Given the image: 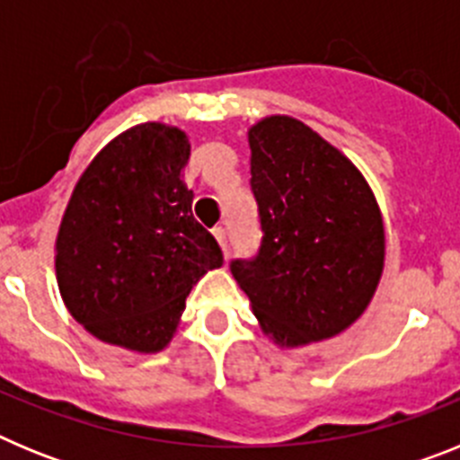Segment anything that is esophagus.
Here are the masks:
<instances>
[{
    "label": "esophagus",
    "mask_w": 460,
    "mask_h": 460,
    "mask_svg": "<svg viewBox=\"0 0 460 460\" xmlns=\"http://www.w3.org/2000/svg\"><path fill=\"white\" fill-rule=\"evenodd\" d=\"M214 237H217V242L221 243V249H223V253H226V258H227V233H226V227H214Z\"/></svg>",
    "instance_id": "esophagus-1"
}]
</instances>
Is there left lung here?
I'll list each match as a JSON object with an SVG mask.
<instances>
[{"label": "left lung", "mask_w": 460, "mask_h": 460, "mask_svg": "<svg viewBox=\"0 0 460 460\" xmlns=\"http://www.w3.org/2000/svg\"><path fill=\"white\" fill-rule=\"evenodd\" d=\"M249 145L262 239L230 271L276 345L332 339L359 318L380 283L376 195L339 149L292 117L251 126Z\"/></svg>", "instance_id": "left-lung-1"}]
</instances>
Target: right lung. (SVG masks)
Segmentation results:
<instances>
[{
  "label": "right lung",
  "instance_id": "right-lung-1",
  "mask_svg": "<svg viewBox=\"0 0 460 460\" xmlns=\"http://www.w3.org/2000/svg\"><path fill=\"white\" fill-rule=\"evenodd\" d=\"M189 156L184 131L147 121L105 145L73 189L57 283L73 318L105 343L164 350L193 283L223 265L181 181Z\"/></svg>",
  "mask_w": 460,
  "mask_h": 460
}]
</instances>
